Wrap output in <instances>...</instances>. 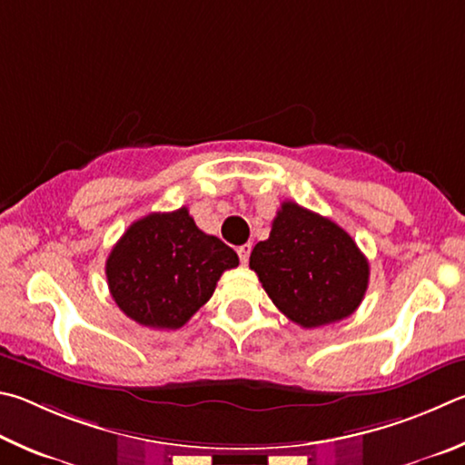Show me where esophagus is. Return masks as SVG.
<instances>
[{"instance_id": "esophagus-1", "label": "esophagus", "mask_w": 465, "mask_h": 465, "mask_svg": "<svg viewBox=\"0 0 465 465\" xmlns=\"http://www.w3.org/2000/svg\"><path fill=\"white\" fill-rule=\"evenodd\" d=\"M251 242H247V245H241L239 249H237V253H239V259H241V263L242 265H247V262H249V255H251Z\"/></svg>"}]
</instances>
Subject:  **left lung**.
I'll return each mask as SVG.
<instances>
[{"mask_svg": "<svg viewBox=\"0 0 465 465\" xmlns=\"http://www.w3.org/2000/svg\"><path fill=\"white\" fill-rule=\"evenodd\" d=\"M249 267L272 302L304 329L351 316L370 282V263L351 234L296 202L282 203Z\"/></svg>", "mask_w": 465, "mask_h": 465, "instance_id": "obj_1", "label": "left lung"}]
</instances>
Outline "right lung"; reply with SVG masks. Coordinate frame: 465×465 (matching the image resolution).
Wrapping results in <instances>:
<instances>
[{"mask_svg":"<svg viewBox=\"0 0 465 465\" xmlns=\"http://www.w3.org/2000/svg\"><path fill=\"white\" fill-rule=\"evenodd\" d=\"M237 265V253L202 232L183 206L130 224L110 251L105 278L128 319L173 331L208 302L220 275Z\"/></svg>","mask_w":465,"mask_h":465,"instance_id":"1","label":"right lung"}]
</instances>
